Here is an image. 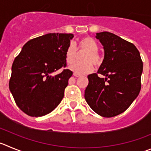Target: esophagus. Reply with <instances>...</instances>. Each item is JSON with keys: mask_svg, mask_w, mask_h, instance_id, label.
Segmentation results:
<instances>
[{"mask_svg": "<svg viewBox=\"0 0 151 151\" xmlns=\"http://www.w3.org/2000/svg\"><path fill=\"white\" fill-rule=\"evenodd\" d=\"M74 77H81V75H80V74H76V73H74Z\"/></svg>", "mask_w": 151, "mask_h": 151, "instance_id": "obj_1", "label": "esophagus"}]
</instances>
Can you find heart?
Instances as JSON below:
<instances>
[{"mask_svg":"<svg viewBox=\"0 0 151 151\" xmlns=\"http://www.w3.org/2000/svg\"><path fill=\"white\" fill-rule=\"evenodd\" d=\"M79 50L86 51L83 55L82 62H74L69 66V68L77 74H89L93 70V64L98 66L101 64V57L98 53L99 46L94 39L89 37H83L78 42ZM77 49L73 43L68 46L65 51V60L68 64L72 63L75 59Z\"/></svg>","mask_w":151,"mask_h":151,"instance_id":"1","label":"heart"}]
</instances>
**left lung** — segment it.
I'll return each instance as SVG.
<instances>
[{
	"instance_id": "1",
	"label": "left lung",
	"mask_w": 151,
	"mask_h": 151,
	"mask_svg": "<svg viewBox=\"0 0 151 151\" xmlns=\"http://www.w3.org/2000/svg\"><path fill=\"white\" fill-rule=\"evenodd\" d=\"M104 57L98 74L88 75L86 101L96 114L112 117L124 112L141 90L143 71L140 52L133 43L108 32L96 33Z\"/></svg>"
}]
</instances>
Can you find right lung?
I'll return each mask as SVG.
<instances>
[{
	"mask_svg": "<svg viewBox=\"0 0 151 151\" xmlns=\"http://www.w3.org/2000/svg\"><path fill=\"white\" fill-rule=\"evenodd\" d=\"M72 34L50 33L30 40L23 46L12 65L9 91L19 108L31 116L52 112L64 97L72 71L66 66L65 51Z\"/></svg>",
	"mask_w": 151,
	"mask_h": 151,
	"instance_id": "1",
	"label": "right lung"
}]
</instances>
